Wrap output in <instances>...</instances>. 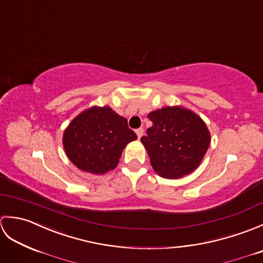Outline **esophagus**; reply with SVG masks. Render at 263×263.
I'll return each mask as SVG.
<instances>
[{"label":"esophagus","instance_id":"esophagus-1","mask_svg":"<svg viewBox=\"0 0 263 263\" xmlns=\"http://www.w3.org/2000/svg\"><path fill=\"white\" fill-rule=\"evenodd\" d=\"M136 133H137L138 138L140 139V138L142 137V135H143V128H142V127H139V128H137V130H136Z\"/></svg>","mask_w":263,"mask_h":263}]
</instances>
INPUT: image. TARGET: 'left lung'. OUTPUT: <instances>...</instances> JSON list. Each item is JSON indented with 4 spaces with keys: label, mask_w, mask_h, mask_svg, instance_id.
Masks as SVG:
<instances>
[{
    "label": "left lung",
    "mask_w": 263,
    "mask_h": 263,
    "mask_svg": "<svg viewBox=\"0 0 263 263\" xmlns=\"http://www.w3.org/2000/svg\"><path fill=\"white\" fill-rule=\"evenodd\" d=\"M153 122L141 138L153 168L165 178H178L193 172L210 144L204 122L182 107H164L148 114Z\"/></svg>",
    "instance_id": "obj_1"
}]
</instances>
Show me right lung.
<instances>
[{
    "label": "right lung",
    "instance_id": "1",
    "mask_svg": "<svg viewBox=\"0 0 263 263\" xmlns=\"http://www.w3.org/2000/svg\"><path fill=\"white\" fill-rule=\"evenodd\" d=\"M136 139L125 117L105 106L91 107L78 115L64 131L63 144L78 168L104 174L115 168L123 149Z\"/></svg>",
    "mask_w": 263,
    "mask_h": 263
}]
</instances>
